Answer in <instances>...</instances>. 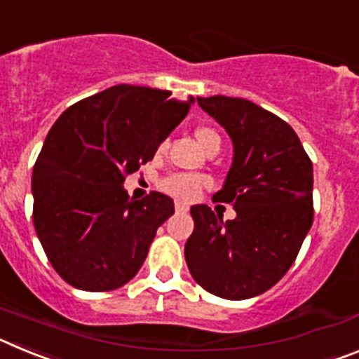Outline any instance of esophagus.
Wrapping results in <instances>:
<instances>
[{
  "instance_id": "obj_1",
  "label": "esophagus",
  "mask_w": 359,
  "mask_h": 359,
  "mask_svg": "<svg viewBox=\"0 0 359 359\" xmlns=\"http://www.w3.org/2000/svg\"><path fill=\"white\" fill-rule=\"evenodd\" d=\"M189 210V207L187 205H183V203H176V212L177 214H183V212Z\"/></svg>"
}]
</instances>
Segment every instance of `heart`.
I'll return each mask as SVG.
<instances>
[{
	"label": "heart",
	"mask_w": 359,
	"mask_h": 359,
	"mask_svg": "<svg viewBox=\"0 0 359 359\" xmlns=\"http://www.w3.org/2000/svg\"><path fill=\"white\" fill-rule=\"evenodd\" d=\"M196 140L201 145L203 149H207L212 142H221L217 133L210 128H198L194 131ZM165 151V144H160L158 152ZM208 185V180L205 176H198V174H170L165 180H161L160 189L163 190L165 194L172 196L177 201H192L198 198L203 187Z\"/></svg>",
	"instance_id": "1"
}]
</instances>
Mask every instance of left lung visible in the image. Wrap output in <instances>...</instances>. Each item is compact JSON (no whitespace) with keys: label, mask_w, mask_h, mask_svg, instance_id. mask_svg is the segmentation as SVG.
Wrapping results in <instances>:
<instances>
[{"label":"left lung","mask_w":359,"mask_h":359,"mask_svg":"<svg viewBox=\"0 0 359 359\" xmlns=\"http://www.w3.org/2000/svg\"><path fill=\"white\" fill-rule=\"evenodd\" d=\"M231 138L233 160L214 199L231 203L223 221L194 205L185 261L199 286L244 300L275 286L297 259L313 224V163L287 122L246 98L198 97Z\"/></svg>","instance_id":"left-lung-1"}]
</instances>
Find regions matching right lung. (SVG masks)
Segmentation results:
<instances>
[{"mask_svg":"<svg viewBox=\"0 0 359 359\" xmlns=\"http://www.w3.org/2000/svg\"><path fill=\"white\" fill-rule=\"evenodd\" d=\"M194 104L170 91L118 84L73 104L50 129L34 165V226L55 271L73 287L111 291L147 257L174 201L129 198L123 182L152 160Z\"/></svg>","mask_w":359,"mask_h":359,"instance_id":"add662e5","label":"right lung"}]
</instances>
